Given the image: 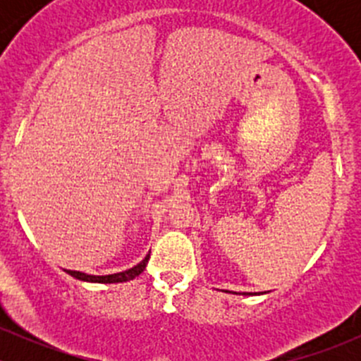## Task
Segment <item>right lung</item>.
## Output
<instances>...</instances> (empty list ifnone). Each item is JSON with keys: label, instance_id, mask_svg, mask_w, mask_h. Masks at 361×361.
I'll return each instance as SVG.
<instances>
[{"label": "right lung", "instance_id": "add662e5", "mask_svg": "<svg viewBox=\"0 0 361 361\" xmlns=\"http://www.w3.org/2000/svg\"><path fill=\"white\" fill-rule=\"evenodd\" d=\"M148 260H150V255H147L145 257L143 262H140V264L136 265V267L129 269V271H123V272H118V274H110V276H90V274H85V272H78V271H66L69 276H73V278L80 279V281H90V283H123V281H130V279H134L136 276H140L141 272L145 271V267H147Z\"/></svg>", "mask_w": 361, "mask_h": 361}]
</instances>
